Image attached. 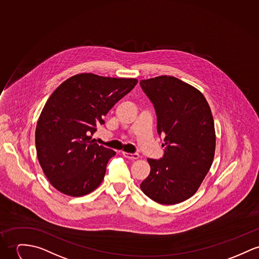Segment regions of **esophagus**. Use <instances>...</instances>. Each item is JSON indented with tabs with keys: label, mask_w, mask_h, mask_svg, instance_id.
<instances>
[{
	"label": "esophagus",
	"mask_w": 259,
	"mask_h": 259,
	"mask_svg": "<svg viewBox=\"0 0 259 259\" xmlns=\"http://www.w3.org/2000/svg\"><path fill=\"white\" fill-rule=\"evenodd\" d=\"M123 156H124L125 158H127V159H136L139 158V155H138L137 153H133V154H131V153H126V152H123Z\"/></svg>",
	"instance_id": "esophagus-1"
}]
</instances>
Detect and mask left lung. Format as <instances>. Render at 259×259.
Listing matches in <instances>:
<instances>
[{"instance_id":"obj_1","label":"left lung","mask_w":259,"mask_h":259,"mask_svg":"<svg viewBox=\"0 0 259 259\" xmlns=\"http://www.w3.org/2000/svg\"><path fill=\"white\" fill-rule=\"evenodd\" d=\"M140 85L154 105L158 134L164 136L163 156L148 159L151 171L140 187L159 204H178L197 191L212 165V112L199 91L178 78L160 76L141 80Z\"/></svg>"}]
</instances>
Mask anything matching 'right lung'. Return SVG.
Here are the masks:
<instances>
[{
  "label": "right lung",
  "mask_w": 259,
  "mask_h": 259,
  "mask_svg": "<svg viewBox=\"0 0 259 259\" xmlns=\"http://www.w3.org/2000/svg\"><path fill=\"white\" fill-rule=\"evenodd\" d=\"M137 82L79 74L62 82L46 101L35 130L36 153L44 175L60 192L79 197L101 183L115 152L90 135Z\"/></svg>",
  "instance_id": "1"
}]
</instances>
